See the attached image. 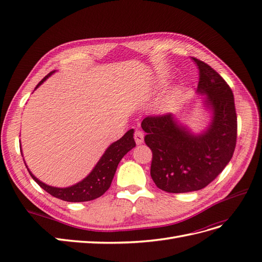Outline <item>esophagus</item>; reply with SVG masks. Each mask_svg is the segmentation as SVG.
Listing matches in <instances>:
<instances>
[{"mask_svg":"<svg viewBox=\"0 0 262 262\" xmlns=\"http://www.w3.org/2000/svg\"><path fill=\"white\" fill-rule=\"evenodd\" d=\"M134 140H136V143H137V144L143 143L144 133L142 132V131H140V130H137L136 132H134Z\"/></svg>","mask_w":262,"mask_h":262,"instance_id":"esophagus-1","label":"esophagus"}]
</instances>
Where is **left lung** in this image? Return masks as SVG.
Here are the masks:
<instances>
[{"instance_id": "obj_1", "label": "left lung", "mask_w": 262, "mask_h": 262, "mask_svg": "<svg viewBox=\"0 0 262 262\" xmlns=\"http://www.w3.org/2000/svg\"><path fill=\"white\" fill-rule=\"evenodd\" d=\"M199 69L196 93L207 95L204 106L212 112L209 126L194 134L171 114L143 119L145 144L152 149L150 177L157 188L184 193L207 187L233 157L237 116L231 87L215 70L192 58Z\"/></svg>"}]
</instances>
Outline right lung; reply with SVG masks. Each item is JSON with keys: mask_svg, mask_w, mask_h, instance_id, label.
I'll list each match as a JSON object with an SVG mask.
<instances>
[{"mask_svg": "<svg viewBox=\"0 0 262 262\" xmlns=\"http://www.w3.org/2000/svg\"><path fill=\"white\" fill-rule=\"evenodd\" d=\"M52 73H54V71L47 76H45L42 80L38 83L36 89H38V87L40 86ZM133 129L129 130L121 139H119L118 141L114 142L112 145H109L108 148L105 150V153L100 157V160L98 161L96 166H95L93 170L89 173V176L71 187L57 188L48 186L43 184V182L39 180L38 178H36L33 173H31V171L28 168L27 169L30 173V176L33 177V179L39 186L51 195L58 198V199L68 202H85L97 199V198L104 194L109 189L110 185H112L118 164L120 163L122 157L136 146V142H134L133 139Z\"/></svg>", "mask_w": 262, "mask_h": 262, "instance_id": "1", "label": "right lung"}]
</instances>
